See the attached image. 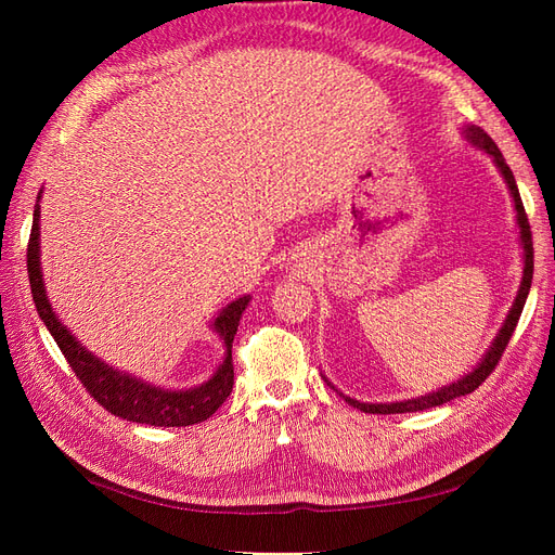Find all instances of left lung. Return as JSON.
Wrapping results in <instances>:
<instances>
[{"label": "left lung", "mask_w": 555, "mask_h": 555, "mask_svg": "<svg viewBox=\"0 0 555 555\" xmlns=\"http://www.w3.org/2000/svg\"><path fill=\"white\" fill-rule=\"evenodd\" d=\"M463 137L473 145L481 147L483 153H489L493 157V164L498 166V171L502 173V178H505L507 188H509V194L514 198L516 224H518V233H520V245H524V278H520V287H518V294L514 298V306L509 308V314L505 319V324H502V328L498 331L495 340L491 343L489 351H486V354L481 357V361L477 363V367H473V371H469L467 375H463L461 379L451 382L447 386H440V389H435V391H430L426 396L408 398V400H396V402H361V400H354V398H349V396H343L351 408H357L361 412H367V414L422 412V410H428V408L444 405V402H449L453 398H461V396L473 393L475 389H479V384L495 371L498 361L502 359V354H505V349H507V345L512 340V333H514V328L518 324V317H520V312H524L526 298H528V292H530V282H532V268H534V263H532V233H530V224H528V215H526V208H524V201H520V194H518V188H516V180H514L512 169L507 166L505 157H502V153H500L498 145L493 143V139L489 137V133H486L481 127L467 125L463 129ZM333 389H335V386H333ZM335 391H338V389H335Z\"/></svg>", "instance_id": "obj_1"}]
</instances>
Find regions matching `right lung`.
<instances>
[{"instance_id":"right-lung-1","label":"right lung","mask_w":555,"mask_h":555,"mask_svg":"<svg viewBox=\"0 0 555 555\" xmlns=\"http://www.w3.org/2000/svg\"><path fill=\"white\" fill-rule=\"evenodd\" d=\"M41 192L37 196V206H35V222H31V233H29V245H27V273H29V287H31V298L37 304V312L43 319L46 328L53 335L57 347L62 349L64 359L69 361L72 371L80 379V384L86 386L88 393L108 410L111 414L127 418V422L133 424H150V426H192L206 422L208 416L217 412V408L229 398L233 389V361H231V345H233V335L238 331L241 317L249 304V296H241L236 300H231L227 308L220 310V314L215 317V322L210 324L215 333L220 335L227 351H224V361L217 367L215 375L204 382L201 386H194V389L188 391H169L162 389V386H153L139 377H131L127 373L115 371L113 365L104 363L102 359H96L92 351L82 347L74 335L69 333L57 314L50 308V300L46 296L43 287V275H41V243H39V217H41V206H39Z\"/></svg>"}]
</instances>
